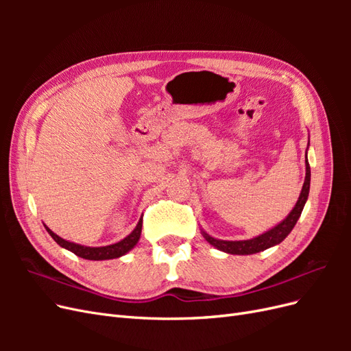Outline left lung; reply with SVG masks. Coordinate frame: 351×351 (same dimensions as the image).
I'll return each instance as SVG.
<instances>
[{
    "label": "left lung",
    "instance_id": "8db88e82",
    "mask_svg": "<svg viewBox=\"0 0 351 351\" xmlns=\"http://www.w3.org/2000/svg\"><path fill=\"white\" fill-rule=\"evenodd\" d=\"M309 189H311V167H309V161H307V155H306V177H304V183H303V189H302V193L299 196V200H297V204L289 214V217H287L282 222H280L277 227H274L272 230L263 232V234H261L258 237L250 239V240H241V241L218 240V239H214L209 234H206L205 231H202V234H204L206 241L209 244H212V246L217 247L218 250L231 253V254H253V253L262 252L268 247H272V246H275V244L281 243L294 228L297 219H299L302 215V210L304 208L307 196H309Z\"/></svg>",
    "mask_w": 351,
    "mask_h": 351
}]
</instances>
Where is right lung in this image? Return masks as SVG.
I'll return each mask as SVG.
<instances>
[{
    "mask_svg": "<svg viewBox=\"0 0 351 351\" xmlns=\"http://www.w3.org/2000/svg\"><path fill=\"white\" fill-rule=\"evenodd\" d=\"M45 228L49 232V236L54 239L61 247H64V249L73 252L74 254H77V256H80L83 259H88V261H105V259L120 258V256H123V254H125L127 252L132 250L136 246V243L139 241L141 232H142V218L139 219V222H137L136 228L125 239H123L119 243L110 244V246H104V247L82 246V244L71 243V241H67L64 239L58 237L56 232H52L48 227H45Z\"/></svg>",
    "mask_w": 351,
    "mask_h": 351,
    "instance_id": "obj_1",
    "label": "right lung"
}]
</instances>
